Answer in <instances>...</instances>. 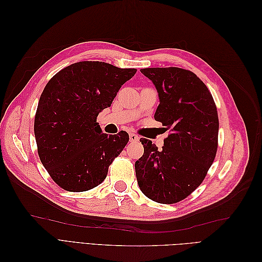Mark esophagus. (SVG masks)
Returning a JSON list of instances; mask_svg holds the SVG:
<instances>
[{
	"instance_id": "obj_1",
	"label": "esophagus",
	"mask_w": 262,
	"mask_h": 262,
	"mask_svg": "<svg viewBox=\"0 0 262 262\" xmlns=\"http://www.w3.org/2000/svg\"><path fill=\"white\" fill-rule=\"evenodd\" d=\"M129 139H130V142H138L140 140L139 136H137V134H134V133H130Z\"/></svg>"
}]
</instances>
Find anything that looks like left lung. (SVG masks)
Wrapping results in <instances>:
<instances>
[{"label":"left lung","mask_w":262,"mask_h":262,"mask_svg":"<svg viewBox=\"0 0 262 262\" xmlns=\"http://www.w3.org/2000/svg\"><path fill=\"white\" fill-rule=\"evenodd\" d=\"M160 98L154 118L169 129L162 149L141 139L144 154L136 162L138 184L148 199L171 204L201 185L215 158L219 117L208 87L191 71L180 68L140 70Z\"/></svg>","instance_id":"1"}]
</instances>
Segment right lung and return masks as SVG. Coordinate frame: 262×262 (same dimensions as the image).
I'll return each instance as SVG.
<instances>
[{
  "instance_id": "add662e5",
  "label": "right lung",
  "mask_w": 262,
  "mask_h": 262,
  "mask_svg": "<svg viewBox=\"0 0 262 262\" xmlns=\"http://www.w3.org/2000/svg\"><path fill=\"white\" fill-rule=\"evenodd\" d=\"M136 73V69L82 61L61 70L46 85L35 117L38 155L55 184L67 191H87L101 184L129 142L125 131L102 133L97 116L112 106Z\"/></svg>"
}]
</instances>
